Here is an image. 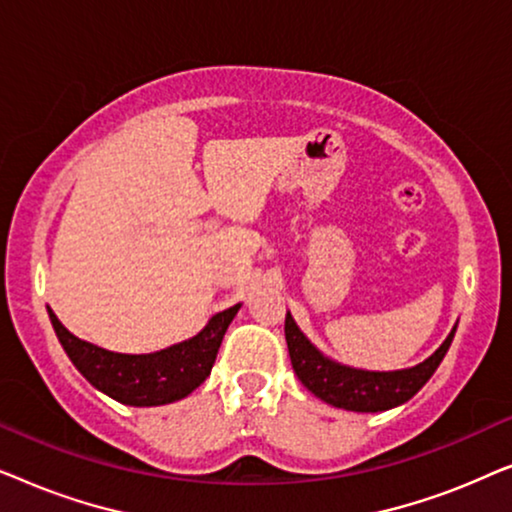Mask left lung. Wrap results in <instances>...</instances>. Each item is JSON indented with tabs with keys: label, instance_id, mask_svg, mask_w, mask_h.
Returning <instances> with one entry per match:
<instances>
[{
	"label": "left lung",
	"instance_id": "1",
	"mask_svg": "<svg viewBox=\"0 0 512 512\" xmlns=\"http://www.w3.org/2000/svg\"><path fill=\"white\" fill-rule=\"evenodd\" d=\"M457 324L429 359L401 370H363L331 359V356L314 347L310 338L300 331L291 312H286L284 333L286 345H289L291 366L307 391H312L314 396L333 405V408L352 412H384L410 401L431 380V375L436 373V368L452 345Z\"/></svg>",
	"mask_w": 512,
	"mask_h": 512
}]
</instances>
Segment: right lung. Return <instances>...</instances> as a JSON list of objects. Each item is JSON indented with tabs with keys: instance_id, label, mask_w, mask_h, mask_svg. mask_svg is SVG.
<instances>
[{
	"instance_id": "right-lung-1",
	"label": "right lung",
	"mask_w": 512,
	"mask_h": 512,
	"mask_svg": "<svg viewBox=\"0 0 512 512\" xmlns=\"http://www.w3.org/2000/svg\"><path fill=\"white\" fill-rule=\"evenodd\" d=\"M240 307L242 303H237L216 312L198 335L151 354H121L97 347L69 333L51 307L46 310L69 361L95 389L123 405L151 408L181 401L207 380L223 335Z\"/></svg>"
}]
</instances>
